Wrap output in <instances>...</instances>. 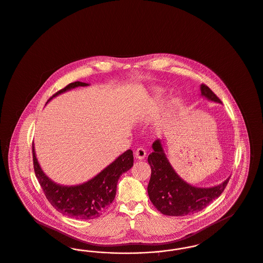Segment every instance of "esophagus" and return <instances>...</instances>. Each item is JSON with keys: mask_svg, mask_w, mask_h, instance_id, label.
<instances>
[{"mask_svg": "<svg viewBox=\"0 0 263 263\" xmlns=\"http://www.w3.org/2000/svg\"><path fill=\"white\" fill-rule=\"evenodd\" d=\"M135 157L139 160H143L144 158L147 157V152L143 147H139V148H137Z\"/></svg>", "mask_w": 263, "mask_h": 263, "instance_id": "34e87169", "label": "esophagus"}]
</instances>
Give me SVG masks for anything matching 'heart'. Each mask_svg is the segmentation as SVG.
Masks as SVG:
<instances>
[{
  "label": "heart",
  "mask_w": 263,
  "mask_h": 263,
  "mask_svg": "<svg viewBox=\"0 0 263 263\" xmlns=\"http://www.w3.org/2000/svg\"><path fill=\"white\" fill-rule=\"evenodd\" d=\"M155 93H156V95H159L161 93V90H160V89H156V90H155ZM147 101L149 103V105H151V103H152L151 101H152V100L149 99V100H147Z\"/></svg>",
  "instance_id": "obj_1"
}]
</instances>
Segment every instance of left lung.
<instances>
[{
  "instance_id": "1",
  "label": "left lung",
  "mask_w": 263,
  "mask_h": 263,
  "mask_svg": "<svg viewBox=\"0 0 263 263\" xmlns=\"http://www.w3.org/2000/svg\"><path fill=\"white\" fill-rule=\"evenodd\" d=\"M200 89L201 97L222 104L208 86L201 84ZM153 149L147 158L152 168L147 194L153 204L164 215L184 216L203 210L220 196L230 178L210 188L195 187L181 178L172 167L161 140L158 139L153 144Z\"/></svg>"
}]
</instances>
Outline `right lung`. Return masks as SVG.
Wrapping results in <instances>:
<instances>
[{
  "instance_id": "1",
  "label": "right lung",
  "mask_w": 263,
  "mask_h": 263,
  "mask_svg": "<svg viewBox=\"0 0 263 263\" xmlns=\"http://www.w3.org/2000/svg\"><path fill=\"white\" fill-rule=\"evenodd\" d=\"M89 85L80 81L70 83L53 95L47 104L59 95ZM32 153L34 171L46 198L61 213L82 220L97 218L107 210L116 198L118 179L133 166L134 162L133 152L127 149L93 178L78 185H62L55 183L44 172L36 157L34 143Z\"/></svg>"
}]
</instances>
